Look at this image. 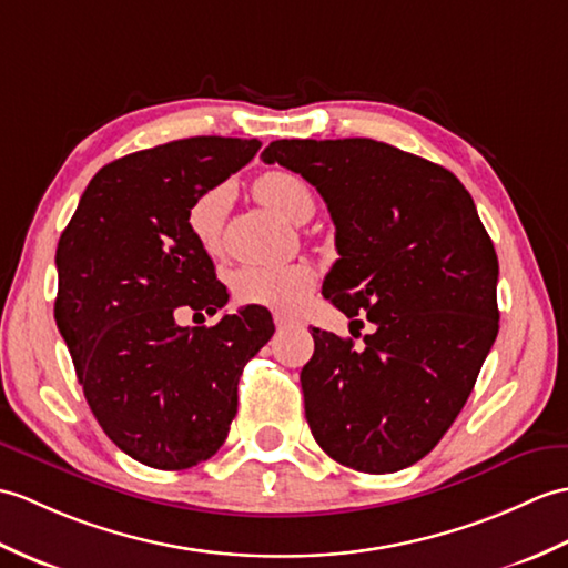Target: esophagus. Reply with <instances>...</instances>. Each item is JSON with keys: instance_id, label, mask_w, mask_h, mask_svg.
Listing matches in <instances>:
<instances>
[{"instance_id": "1", "label": "esophagus", "mask_w": 568, "mask_h": 568, "mask_svg": "<svg viewBox=\"0 0 568 568\" xmlns=\"http://www.w3.org/2000/svg\"><path fill=\"white\" fill-rule=\"evenodd\" d=\"M274 325H276V331H288V327H292V321L276 313V316H274Z\"/></svg>"}]
</instances>
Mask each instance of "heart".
Returning a JSON list of instances; mask_svg holds the SVG:
<instances>
[{
  "instance_id": "b5f03b06",
  "label": "heart",
  "mask_w": 568,
  "mask_h": 568,
  "mask_svg": "<svg viewBox=\"0 0 568 568\" xmlns=\"http://www.w3.org/2000/svg\"><path fill=\"white\" fill-rule=\"evenodd\" d=\"M257 194L280 209L286 219L304 223L316 211L311 186L294 172L272 170L255 182ZM225 216V189L213 186L201 194L189 209V231L196 243L216 252L219 235ZM313 274L306 267H267V264H243L231 274V288L237 301L252 306H267L276 311H296L311 294Z\"/></svg>"
}]
</instances>
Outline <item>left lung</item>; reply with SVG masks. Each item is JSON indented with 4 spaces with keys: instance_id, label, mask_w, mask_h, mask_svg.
<instances>
[{
    "instance_id": "1",
    "label": "left lung",
    "mask_w": 568,
    "mask_h": 568,
    "mask_svg": "<svg viewBox=\"0 0 568 568\" xmlns=\"http://www.w3.org/2000/svg\"><path fill=\"white\" fill-rule=\"evenodd\" d=\"M262 160L318 189L339 255L323 296L376 325L362 349L313 327L311 433L349 469H406L455 423L498 335V257L474 199L449 170L372 138L274 141Z\"/></svg>"
}]
</instances>
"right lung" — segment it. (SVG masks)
I'll return each instance as SVG.
<instances>
[{"mask_svg": "<svg viewBox=\"0 0 568 568\" xmlns=\"http://www.w3.org/2000/svg\"><path fill=\"white\" fill-rule=\"evenodd\" d=\"M260 145L196 135L113 160L60 235L55 323L78 382L111 443L153 469L182 471L216 455L243 367L274 333L255 306L213 327L174 321L180 308L229 304L186 216Z\"/></svg>", "mask_w": 568, "mask_h": 568, "instance_id": "add662e5", "label": "right lung"}]
</instances>
